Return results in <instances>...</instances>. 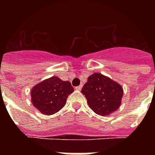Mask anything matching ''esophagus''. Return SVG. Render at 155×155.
Wrapping results in <instances>:
<instances>
[{"instance_id":"obj_1","label":"esophagus","mask_w":155,"mask_h":155,"mask_svg":"<svg viewBox=\"0 0 155 155\" xmlns=\"http://www.w3.org/2000/svg\"><path fill=\"white\" fill-rule=\"evenodd\" d=\"M83 85H80V86H78V87H75V90H77V91H80V90L82 89Z\"/></svg>"}]
</instances>
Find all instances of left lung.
<instances>
[{
    "label": "left lung",
    "mask_w": 155,
    "mask_h": 155,
    "mask_svg": "<svg viewBox=\"0 0 155 155\" xmlns=\"http://www.w3.org/2000/svg\"><path fill=\"white\" fill-rule=\"evenodd\" d=\"M81 92L86 97L89 108L101 116H108L117 110L124 93L121 85L97 72L87 78Z\"/></svg>",
    "instance_id": "1"
}]
</instances>
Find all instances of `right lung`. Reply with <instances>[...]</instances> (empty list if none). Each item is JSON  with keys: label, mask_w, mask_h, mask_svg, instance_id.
I'll return each instance as SVG.
<instances>
[{"label": "right lung", "mask_w": 155, "mask_h": 155, "mask_svg": "<svg viewBox=\"0 0 155 155\" xmlns=\"http://www.w3.org/2000/svg\"><path fill=\"white\" fill-rule=\"evenodd\" d=\"M74 92L69 81L52 76L35 85L30 91L33 105L44 115H52L64 107L67 98Z\"/></svg>", "instance_id": "right-lung-1"}]
</instances>
